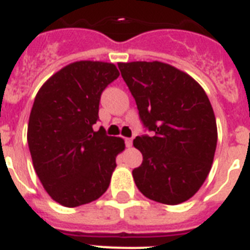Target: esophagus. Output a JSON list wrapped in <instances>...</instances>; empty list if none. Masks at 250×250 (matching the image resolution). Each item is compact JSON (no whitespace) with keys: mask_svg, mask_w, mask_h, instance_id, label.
Wrapping results in <instances>:
<instances>
[{"mask_svg":"<svg viewBox=\"0 0 250 250\" xmlns=\"http://www.w3.org/2000/svg\"><path fill=\"white\" fill-rule=\"evenodd\" d=\"M125 144H126V147L130 148L133 146V138H125Z\"/></svg>","mask_w":250,"mask_h":250,"instance_id":"1","label":"esophagus"}]
</instances>
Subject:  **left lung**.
I'll use <instances>...</instances> for the list:
<instances>
[{
  "instance_id": "obj_1",
  "label": "left lung",
  "mask_w": 250,
  "mask_h": 250,
  "mask_svg": "<svg viewBox=\"0 0 250 250\" xmlns=\"http://www.w3.org/2000/svg\"><path fill=\"white\" fill-rule=\"evenodd\" d=\"M121 76L137 102L149 135L134 139L143 162L133 177L143 195L164 204L183 203L211 171L217 126L207 94L190 75L168 63L120 62Z\"/></svg>"
}]
</instances>
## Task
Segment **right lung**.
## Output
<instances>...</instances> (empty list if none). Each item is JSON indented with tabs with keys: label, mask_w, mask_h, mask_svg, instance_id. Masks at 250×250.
Listing matches in <instances>:
<instances>
[{
	"label": "right lung",
	"mask_w": 250,
	"mask_h": 250,
	"mask_svg": "<svg viewBox=\"0 0 250 250\" xmlns=\"http://www.w3.org/2000/svg\"><path fill=\"white\" fill-rule=\"evenodd\" d=\"M120 75L113 63L76 61L41 86L28 124L33 166L53 201L78 207L107 190L125 149L121 138L93 130L101 94Z\"/></svg>",
	"instance_id": "right-lung-1"
}]
</instances>
